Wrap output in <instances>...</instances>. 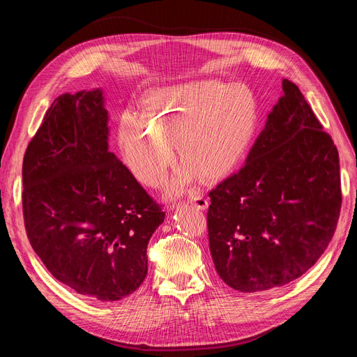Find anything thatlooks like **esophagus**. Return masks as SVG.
I'll list each match as a JSON object with an SVG mask.
<instances>
[{
	"label": "esophagus",
	"mask_w": 357,
	"mask_h": 357,
	"mask_svg": "<svg viewBox=\"0 0 357 357\" xmlns=\"http://www.w3.org/2000/svg\"><path fill=\"white\" fill-rule=\"evenodd\" d=\"M188 204L189 205H192V207H195V208H198V210H201V211H204V210H207V207H208V201L205 199V197L204 195H195V197H192L189 201H188Z\"/></svg>",
	"instance_id": "34e87169"
}]
</instances>
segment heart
<instances>
[{
    "mask_svg": "<svg viewBox=\"0 0 357 357\" xmlns=\"http://www.w3.org/2000/svg\"><path fill=\"white\" fill-rule=\"evenodd\" d=\"M259 125V104L243 84L201 80L159 88L143 96L142 110L126 109L119 121L117 144L128 169L147 186L164 181L176 159L167 197L185 193L201 176L229 177L240 167Z\"/></svg>",
    "mask_w": 357,
    "mask_h": 357,
    "instance_id": "1",
    "label": "heart"
}]
</instances>
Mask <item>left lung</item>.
Wrapping results in <instances>:
<instances>
[{
    "label": "left lung",
    "instance_id": "obj_1",
    "mask_svg": "<svg viewBox=\"0 0 357 357\" xmlns=\"http://www.w3.org/2000/svg\"><path fill=\"white\" fill-rule=\"evenodd\" d=\"M240 172L210 192L208 241L215 271L253 294L304 275L326 250L341 210L332 138L287 79Z\"/></svg>",
    "mask_w": 357,
    "mask_h": 357
}]
</instances>
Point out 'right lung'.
<instances>
[{"label": "right lung", "instance_id": "right-lung-1", "mask_svg": "<svg viewBox=\"0 0 357 357\" xmlns=\"http://www.w3.org/2000/svg\"><path fill=\"white\" fill-rule=\"evenodd\" d=\"M101 88L62 93L22 165L28 240L58 282L102 302L135 291L165 213L109 147Z\"/></svg>", "mask_w": 357, "mask_h": 357}]
</instances>
